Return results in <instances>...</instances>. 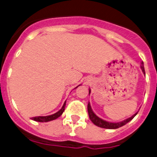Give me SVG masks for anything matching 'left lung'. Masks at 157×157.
Here are the masks:
<instances>
[{"mask_svg":"<svg viewBox=\"0 0 157 157\" xmlns=\"http://www.w3.org/2000/svg\"><path fill=\"white\" fill-rule=\"evenodd\" d=\"M140 68L141 69H142L143 72L145 74V70H144V63H141ZM90 92H91V91L89 90V94H90ZM88 115H89L90 120L92 121V123L94 124H95L96 126L98 127H100V128H106V129H117V128H121V127L124 126V125H125L126 124H128L129 121H131L132 119H133V117L136 115V114H137V113H136V114H133L132 117H129V118L126 119V120L123 121L121 122H118V123H111V122L105 121L102 120V119H101L100 117H98V116L93 112L92 109H91V105H90V103L88 104Z\"/></svg>","mask_w":157,"mask_h":157,"instance_id":"1","label":"left lung"}]
</instances>
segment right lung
<instances>
[{"mask_svg":"<svg viewBox=\"0 0 157 157\" xmlns=\"http://www.w3.org/2000/svg\"><path fill=\"white\" fill-rule=\"evenodd\" d=\"M65 108H66V101H65L63 106L62 107V108L58 111V112L55 113V114H52V115L39 116V117H32V120L35 121H38V122H48V121H53V120H55V119L58 118L59 117H60V116L62 115V114L63 113V111H65Z\"/></svg>","mask_w":157,"mask_h":157,"instance_id":"right-lung-1","label":"right lung"}]
</instances>
